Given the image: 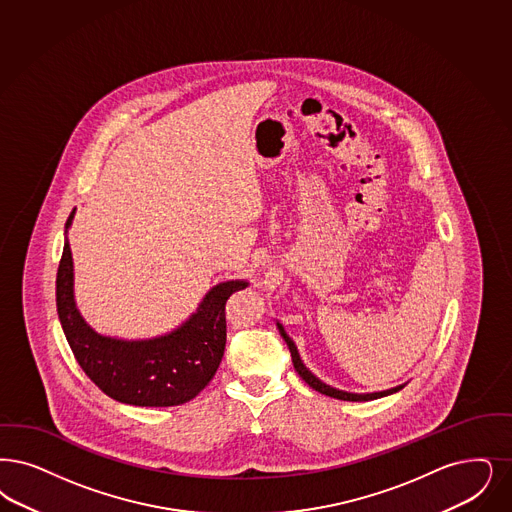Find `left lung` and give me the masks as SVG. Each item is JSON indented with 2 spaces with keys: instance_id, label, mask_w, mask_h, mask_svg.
<instances>
[{
  "instance_id": "1",
  "label": "left lung",
  "mask_w": 512,
  "mask_h": 512,
  "mask_svg": "<svg viewBox=\"0 0 512 512\" xmlns=\"http://www.w3.org/2000/svg\"><path fill=\"white\" fill-rule=\"evenodd\" d=\"M276 326H278L280 335L284 337V341H286L287 347H289L295 371L303 377V381H305V383H308V387H312V389L318 390V392H322V394H326V396L337 398V400H347V402H368V400H377V398L389 396V394H394V392H398V390L406 387V383H404V385H398V387H392V389L379 390V392H362V394L335 389V387H331L328 383H324L322 379H318V377H316V375H314V373H312V371L303 364V360H301V356H299V350H297V345H295V343H293V339L287 335L284 326H282L280 322H276Z\"/></svg>"
}]
</instances>
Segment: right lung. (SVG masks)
I'll return each mask as SVG.
<instances>
[{"label": "right lung", "instance_id": "add662e5", "mask_svg": "<svg viewBox=\"0 0 512 512\" xmlns=\"http://www.w3.org/2000/svg\"><path fill=\"white\" fill-rule=\"evenodd\" d=\"M76 209L64 226L57 272V312L62 331L85 375L110 398L143 408H167L192 400L213 379L226 343L228 297L249 286L228 280L211 287L181 326L150 339H122L91 328L76 305L74 261L68 242Z\"/></svg>", "mask_w": 512, "mask_h": 512}]
</instances>
